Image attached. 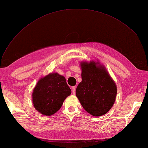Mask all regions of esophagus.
Returning <instances> with one entry per match:
<instances>
[{"label": "esophagus", "instance_id": "34e87169", "mask_svg": "<svg viewBox=\"0 0 148 148\" xmlns=\"http://www.w3.org/2000/svg\"><path fill=\"white\" fill-rule=\"evenodd\" d=\"M76 88H77V87H76V86H73V87H72V88H71V89H72V92H73V95H75V92H76Z\"/></svg>", "mask_w": 148, "mask_h": 148}]
</instances>
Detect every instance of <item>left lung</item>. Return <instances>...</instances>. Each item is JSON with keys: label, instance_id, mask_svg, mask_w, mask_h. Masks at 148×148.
Masks as SVG:
<instances>
[{"label": "left lung", "instance_id": "obj_1", "mask_svg": "<svg viewBox=\"0 0 148 148\" xmlns=\"http://www.w3.org/2000/svg\"><path fill=\"white\" fill-rule=\"evenodd\" d=\"M82 81L76 89V96L84 109L93 116L106 114L114 105L117 87L107 71L97 68L95 62H83Z\"/></svg>", "mask_w": 148, "mask_h": 148}]
</instances>
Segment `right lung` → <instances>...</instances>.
I'll return each mask as SVG.
<instances>
[{"label": "right lung", "mask_w": 148, "mask_h": 148, "mask_svg": "<svg viewBox=\"0 0 148 148\" xmlns=\"http://www.w3.org/2000/svg\"><path fill=\"white\" fill-rule=\"evenodd\" d=\"M71 92L64 77L51 73L39 80L34 88L32 95L34 106L43 115H53L60 109Z\"/></svg>", "instance_id": "1"}]
</instances>
